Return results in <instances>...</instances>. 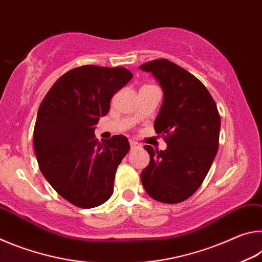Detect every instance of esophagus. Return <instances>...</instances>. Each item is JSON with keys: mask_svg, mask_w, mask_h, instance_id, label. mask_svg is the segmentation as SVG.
<instances>
[{"mask_svg": "<svg viewBox=\"0 0 262 262\" xmlns=\"http://www.w3.org/2000/svg\"><path fill=\"white\" fill-rule=\"evenodd\" d=\"M129 143H130V148H132V149H140V148H141V144L139 143V142L130 140Z\"/></svg>", "mask_w": 262, "mask_h": 262, "instance_id": "34e87169", "label": "esophagus"}]
</instances>
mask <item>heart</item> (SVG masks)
<instances>
[{"instance_id":"1","label":"heart","mask_w":262,"mask_h":262,"mask_svg":"<svg viewBox=\"0 0 262 262\" xmlns=\"http://www.w3.org/2000/svg\"><path fill=\"white\" fill-rule=\"evenodd\" d=\"M145 86H148V85H145Z\"/></svg>"}]
</instances>
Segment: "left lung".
I'll list each match as a JSON object with an SVG mask.
<instances>
[{"mask_svg":"<svg viewBox=\"0 0 262 262\" xmlns=\"http://www.w3.org/2000/svg\"><path fill=\"white\" fill-rule=\"evenodd\" d=\"M163 90V103L154 127L167 143L165 150L144 149L149 165L141 181L154 200L179 203L193 195L209 171L219 149L221 118L215 100L199 79L166 59L141 64Z\"/></svg>","mask_w":262,"mask_h":262,"instance_id":"1","label":"left lung"}]
</instances>
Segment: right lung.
Masks as SVG:
<instances>
[{
	"label": "right lung",
	"mask_w": 262,
	"mask_h": 262,
	"mask_svg": "<svg viewBox=\"0 0 262 262\" xmlns=\"http://www.w3.org/2000/svg\"><path fill=\"white\" fill-rule=\"evenodd\" d=\"M132 77L123 67L82 66L62 75L39 106L33 132L39 168L74 206L98 207L113 194L115 172L129 151V142L115 135L99 143L95 125Z\"/></svg>",
	"instance_id": "add662e5"
}]
</instances>
